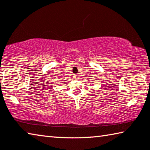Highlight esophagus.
<instances>
[{"instance_id": "1", "label": "esophagus", "mask_w": 150, "mask_h": 150, "mask_svg": "<svg viewBox=\"0 0 150 150\" xmlns=\"http://www.w3.org/2000/svg\"><path fill=\"white\" fill-rule=\"evenodd\" d=\"M73 77H74L75 79H78L79 78V75H77V74H75L74 75H73Z\"/></svg>"}]
</instances>
